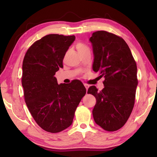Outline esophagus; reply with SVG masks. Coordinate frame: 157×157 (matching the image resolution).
I'll return each mask as SVG.
<instances>
[{
  "label": "esophagus",
  "mask_w": 157,
  "mask_h": 157,
  "mask_svg": "<svg viewBox=\"0 0 157 157\" xmlns=\"http://www.w3.org/2000/svg\"><path fill=\"white\" fill-rule=\"evenodd\" d=\"M84 86H85V88H86V90H88V88L90 87V86H89V85H88V84H84Z\"/></svg>",
  "instance_id": "esophagus-1"
}]
</instances>
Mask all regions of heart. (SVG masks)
<instances>
[{"instance_id": "1", "label": "heart", "mask_w": 157, "mask_h": 157, "mask_svg": "<svg viewBox=\"0 0 157 157\" xmlns=\"http://www.w3.org/2000/svg\"><path fill=\"white\" fill-rule=\"evenodd\" d=\"M76 48H77V50H78V51L79 53V55H81V54H82V53H84L86 51H89V48L88 46L81 42H79L77 44Z\"/></svg>"}]
</instances>
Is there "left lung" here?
Segmentation results:
<instances>
[{"label":"left lung","mask_w":157,"mask_h":157,"mask_svg":"<svg viewBox=\"0 0 157 157\" xmlns=\"http://www.w3.org/2000/svg\"><path fill=\"white\" fill-rule=\"evenodd\" d=\"M89 40L94 54L93 71L105 78L101 91L94 86L88 88V94L96 99L93 117L102 129L114 132L125 125L134 108L137 66L128 45L119 36L98 31Z\"/></svg>","instance_id":"1"}]
</instances>
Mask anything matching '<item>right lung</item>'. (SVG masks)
Returning a JSON list of instances; mask_svg holds the SVG:
<instances>
[{"label":"right lung","instance_id":"1","mask_svg":"<svg viewBox=\"0 0 157 157\" xmlns=\"http://www.w3.org/2000/svg\"><path fill=\"white\" fill-rule=\"evenodd\" d=\"M75 36L48 34L28 50L22 65V86L26 105L37 124L45 131L57 133L72 124L75 111L86 90L78 79L58 84L55 73Z\"/></svg>","mask_w":157,"mask_h":157}]
</instances>
